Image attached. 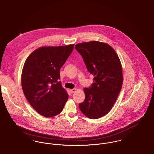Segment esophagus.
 I'll use <instances>...</instances> for the list:
<instances>
[{"label": "esophagus", "instance_id": "esophagus-1", "mask_svg": "<svg viewBox=\"0 0 154 154\" xmlns=\"http://www.w3.org/2000/svg\"><path fill=\"white\" fill-rule=\"evenodd\" d=\"M76 91V89H70L69 92L71 93H73Z\"/></svg>", "mask_w": 154, "mask_h": 154}]
</instances>
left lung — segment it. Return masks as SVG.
Listing matches in <instances>:
<instances>
[{
	"label": "left lung",
	"instance_id": "obj_1",
	"mask_svg": "<svg viewBox=\"0 0 154 154\" xmlns=\"http://www.w3.org/2000/svg\"><path fill=\"white\" fill-rule=\"evenodd\" d=\"M94 83L84 88L85 99L79 104L82 112L91 119L106 115L112 108L123 85L122 65L115 50L108 44L91 41L77 44Z\"/></svg>",
	"mask_w": 154,
	"mask_h": 154
}]
</instances>
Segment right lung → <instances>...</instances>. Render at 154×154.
<instances>
[{
    "mask_svg": "<svg viewBox=\"0 0 154 154\" xmlns=\"http://www.w3.org/2000/svg\"><path fill=\"white\" fill-rule=\"evenodd\" d=\"M74 45L42 46L34 51L24 62L21 74L24 94L31 106L49 118L60 114L68 99L62 86L60 70Z\"/></svg>",
    "mask_w": 154,
    "mask_h": 154,
    "instance_id": "add662e5",
    "label": "right lung"
}]
</instances>
